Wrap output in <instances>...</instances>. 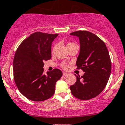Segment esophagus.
Returning a JSON list of instances; mask_svg holds the SVG:
<instances>
[{"instance_id":"esophagus-1","label":"esophagus","mask_w":125,"mask_h":125,"mask_svg":"<svg viewBox=\"0 0 125 125\" xmlns=\"http://www.w3.org/2000/svg\"><path fill=\"white\" fill-rule=\"evenodd\" d=\"M62 74H63V76H67V75H68V74H69V73H66V72H63Z\"/></svg>"}]
</instances>
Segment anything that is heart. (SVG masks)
<instances>
[{
  "mask_svg": "<svg viewBox=\"0 0 125 125\" xmlns=\"http://www.w3.org/2000/svg\"><path fill=\"white\" fill-rule=\"evenodd\" d=\"M77 46L76 44L75 43H72V42H70V43H68L67 44H66V47H67V49L69 48V47H72V46ZM55 49V48H54ZM54 49H53V51H54ZM62 67L64 69H66L67 67V65L66 64H65V63H63L62 64Z\"/></svg>",
  "mask_w": 125,
  "mask_h": 125,
  "instance_id": "heart-1",
  "label": "heart"
}]
</instances>
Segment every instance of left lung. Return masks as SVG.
<instances>
[{
	"label": "left lung",
	"mask_w": 125,
	"mask_h": 125,
	"mask_svg": "<svg viewBox=\"0 0 125 125\" xmlns=\"http://www.w3.org/2000/svg\"><path fill=\"white\" fill-rule=\"evenodd\" d=\"M71 35L79 38L80 51L76 65L84 74L77 76L75 83L70 87L72 94L81 100L94 98L104 90L110 78L111 62L105 43L88 31L73 32Z\"/></svg>",
	"instance_id": "1"
}]
</instances>
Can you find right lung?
Here are the masks:
<instances>
[{
    "mask_svg": "<svg viewBox=\"0 0 125 125\" xmlns=\"http://www.w3.org/2000/svg\"><path fill=\"white\" fill-rule=\"evenodd\" d=\"M58 34L37 32L20 44L13 61L14 81L20 92L32 101H43L55 93L62 75L58 69L44 74V61L51 58L52 43Z\"/></svg>",
    "mask_w": 125,
    "mask_h": 125,
    "instance_id": "1",
    "label": "right lung"
}]
</instances>
